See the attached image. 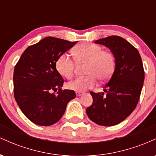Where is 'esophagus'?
Returning a JSON list of instances; mask_svg holds the SVG:
<instances>
[{
    "mask_svg": "<svg viewBox=\"0 0 156 156\" xmlns=\"http://www.w3.org/2000/svg\"><path fill=\"white\" fill-rule=\"evenodd\" d=\"M76 96H77V97H79V96H81L83 93L80 92H76Z\"/></svg>",
    "mask_w": 156,
    "mask_h": 156,
    "instance_id": "1",
    "label": "esophagus"
}]
</instances>
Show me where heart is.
I'll list each match as a JSON object with an SVG mask.
<instances>
[{"mask_svg": "<svg viewBox=\"0 0 156 156\" xmlns=\"http://www.w3.org/2000/svg\"><path fill=\"white\" fill-rule=\"evenodd\" d=\"M74 54L79 61L89 62L86 77H78L69 82L67 87L76 92H84L96 85L98 78L108 79L114 73L115 61L114 55L108 51H103V48L92 43H82L76 46ZM57 71L62 76L70 79L75 70V62L67 53L62 54L55 63Z\"/></svg>", "mask_w": 156, "mask_h": 156, "instance_id": "1", "label": "heart"}]
</instances>
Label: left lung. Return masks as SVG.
<instances>
[{
  "instance_id": "1",
  "label": "left lung",
  "mask_w": 156,
  "mask_h": 156,
  "mask_svg": "<svg viewBox=\"0 0 156 156\" xmlns=\"http://www.w3.org/2000/svg\"><path fill=\"white\" fill-rule=\"evenodd\" d=\"M110 50L115 59V69L104 92H91L93 103L86 110L89 119L103 126L116 125L133 112L139 100L144 80L140 54L126 39L111 36L94 41Z\"/></svg>"
}]
</instances>
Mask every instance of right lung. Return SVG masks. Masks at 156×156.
<instances>
[{"label":"right lung","instance_id":"add662e5","mask_svg":"<svg viewBox=\"0 0 156 156\" xmlns=\"http://www.w3.org/2000/svg\"><path fill=\"white\" fill-rule=\"evenodd\" d=\"M77 42L48 37L23 52L14 70L15 98L29 120L41 126L55 124L67 103L76 98L73 90H62L64 79L55 63ZM56 95L51 93L56 91Z\"/></svg>","mask_w":156,"mask_h":156}]
</instances>
